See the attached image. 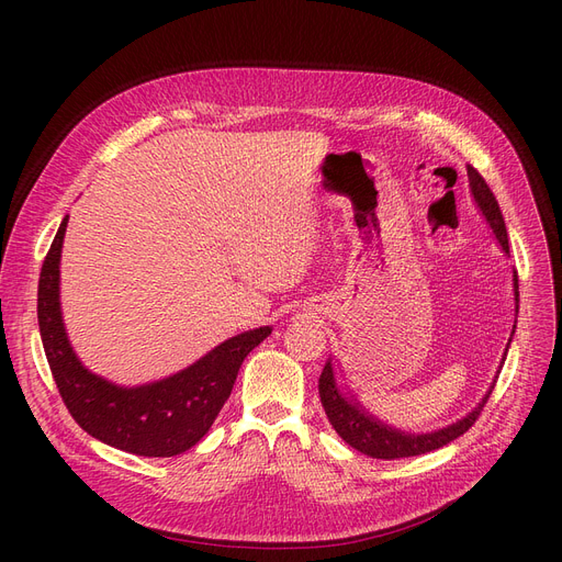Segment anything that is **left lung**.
Segmentation results:
<instances>
[{"instance_id": "8db88e82", "label": "left lung", "mask_w": 562, "mask_h": 562, "mask_svg": "<svg viewBox=\"0 0 562 562\" xmlns=\"http://www.w3.org/2000/svg\"><path fill=\"white\" fill-rule=\"evenodd\" d=\"M467 177H469V189H471V195H474V202L479 206V212L483 214L485 223L490 225V229L494 234L496 244L501 246V250H504L510 257L506 223H504V216H501V210H498V202H496L494 193L490 191V187L485 184V180L479 175L476 168L467 166ZM513 296H515V312H519L517 271H513ZM515 328L517 326H513L508 346L504 350V358H501V364L496 369V375L490 382V390L485 392V396L479 401V405L474 409L469 412V415H464L462 419H458V422H453V424H449L445 428L430 430V432H407V430H401L396 426H390L385 422H380L378 417H373L371 412L358 401V396L350 392L348 385L339 382L337 375L341 373V369L337 373V364L333 362V358L326 362V367H323V373L318 378V394H321L323 409H326V415H328L333 428L337 430V435L346 441V445L352 447L356 451H360V453H364V456H369V458L394 460V458L422 456V453H428V451L447 447L449 441H453L460 435H464L471 428V424L479 419L483 405L487 403V398H490V394H492V390L496 385V378L501 373V367H504V362H506Z\"/></svg>"}]
</instances>
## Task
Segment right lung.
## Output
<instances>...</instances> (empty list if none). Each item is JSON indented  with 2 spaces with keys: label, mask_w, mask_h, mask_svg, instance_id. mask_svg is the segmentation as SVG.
Instances as JSON below:
<instances>
[{
  "label": "right lung",
  "mask_w": 562,
  "mask_h": 562,
  "mask_svg": "<svg viewBox=\"0 0 562 562\" xmlns=\"http://www.w3.org/2000/svg\"><path fill=\"white\" fill-rule=\"evenodd\" d=\"M66 227L68 216L54 236L38 280L41 339L58 394L72 419L113 449L145 458H172L189 451L212 428L248 352L273 328L261 326L229 337L168 378L134 387L115 385L81 364L66 333L61 312Z\"/></svg>",
  "instance_id": "obj_1"
}]
</instances>
